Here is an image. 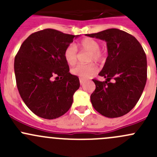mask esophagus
I'll return each instance as SVG.
<instances>
[{"label": "esophagus", "mask_w": 157, "mask_h": 157, "mask_svg": "<svg viewBox=\"0 0 157 157\" xmlns=\"http://www.w3.org/2000/svg\"><path fill=\"white\" fill-rule=\"evenodd\" d=\"M84 81H85V80L84 79H83V78H80V84H83V83H84Z\"/></svg>", "instance_id": "34e87169"}]
</instances>
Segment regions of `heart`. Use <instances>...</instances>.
Wrapping results in <instances>:
<instances>
[{
    "label": "heart",
    "mask_w": 157,
    "mask_h": 157,
    "mask_svg": "<svg viewBox=\"0 0 157 157\" xmlns=\"http://www.w3.org/2000/svg\"><path fill=\"white\" fill-rule=\"evenodd\" d=\"M80 48L83 52H90L89 61H95L96 62H102L105 59V52L100 50V44L97 40L92 38H85L80 41L79 44ZM64 59L70 65H74L78 58V49L74 44H70L65 48L64 53ZM97 71V67L94 63L88 64H78L71 70L74 75L81 78H89L92 77Z\"/></svg>",
    "instance_id": "1"
}]
</instances>
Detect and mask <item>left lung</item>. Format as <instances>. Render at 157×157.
<instances>
[{"instance_id": "8db88e82", "label": "left lung", "mask_w": 157, "mask_h": 157, "mask_svg": "<svg viewBox=\"0 0 157 157\" xmlns=\"http://www.w3.org/2000/svg\"><path fill=\"white\" fill-rule=\"evenodd\" d=\"M86 36L105 40L108 48V57L99 74L106 80H93L96 89L90 96L92 105L108 118L123 116L135 106L146 85V54L136 38L122 30L109 29Z\"/></svg>"}]
</instances>
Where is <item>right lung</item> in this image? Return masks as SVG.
<instances>
[{"label":"right lung","mask_w":157,"mask_h":157,"mask_svg":"<svg viewBox=\"0 0 157 157\" xmlns=\"http://www.w3.org/2000/svg\"><path fill=\"white\" fill-rule=\"evenodd\" d=\"M78 36L53 29L40 30L30 35L16 55L19 93L26 106L41 118H58L72 105L80 80L69 72L64 53Z\"/></svg>","instance_id":"add662e5"}]
</instances>
